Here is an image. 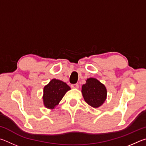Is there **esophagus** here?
Wrapping results in <instances>:
<instances>
[{
	"label": "esophagus",
	"instance_id": "1",
	"mask_svg": "<svg viewBox=\"0 0 146 146\" xmlns=\"http://www.w3.org/2000/svg\"><path fill=\"white\" fill-rule=\"evenodd\" d=\"M71 87L72 88H75V89H78L79 88V85L78 84H74V85H71Z\"/></svg>",
	"mask_w": 146,
	"mask_h": 146
}]
</instances>
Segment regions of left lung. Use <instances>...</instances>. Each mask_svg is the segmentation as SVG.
<instances>
[{"label":"left lung","instance_id":"8db88e82","mask_svg":"<svg viewBox=\"0 0 146 146\" xmlns=\"http://www.w3.org/2000/svg\"><path fill=\"white\" fill-rule=\"evenodd\" d=\"M85 102L93 108H99L105 102L107 97L106 86L96 78H90L81 89Z\"/></svg>","mask_w":146,"mask_h":146}]
</instances>
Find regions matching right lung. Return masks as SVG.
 <instances>
[{
	"instance_id": "add662e5",
	"label": "right lung",
	"mask_w": 146,
	"mask_h": 146,
	"mask_svg": "<svg viewBox=\"0 0 146 146\" xmlns=\"http://www.w3.org/2000/svg\"><path fill=\"white\" fill-rule=\"evenodd\" d=\"M70 90V87L63 81L52 79L43 88V103L48 109H54L65 95L66 92Z\"/></svg>"
}]
</instances>
